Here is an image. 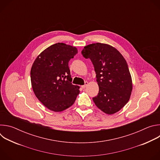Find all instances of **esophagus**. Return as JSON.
Segmentation results:
<instances>
[{"label": "esophagus", "mask_w": 160, "mask_h": 160, "mask_svg": "<svg viewBox=\"0 0 160 160\" xmlns=\"http://www.w3.org/2000/svg\"><path fill=\"white\" fill-rule=\"evenodd\" d=\"M87 85H88V82H85V84H84L83 85H82V88H85L87 86Z\"/></svg>", "instance_id": "obj_1"}]
</instances>
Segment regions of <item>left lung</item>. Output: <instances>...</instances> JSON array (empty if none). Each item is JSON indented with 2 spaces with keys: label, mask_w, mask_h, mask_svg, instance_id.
<instances>
[{
  "label": "left lung",
  "mask_w": 160,
  "mask_h": 160,
  "mask_svg": "<svg viewBox=\"0 0 160 160\" xmlns=\"http://www.w3.org/2000/svg\"><path fill=\"white\" fill-rule=\"evenodd\" d=\"M82 54L92 61L96 73L99 90L92 98L95 104L108 115L118 112L128 102L132 90L126 60L117 49L101 43L85 46Z\"/></svg>",
  "instance_id": "1"
}]
</instances>
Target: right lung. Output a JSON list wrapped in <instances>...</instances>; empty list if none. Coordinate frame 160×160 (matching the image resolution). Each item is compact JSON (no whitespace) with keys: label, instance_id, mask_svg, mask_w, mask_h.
Instances as JSON below:
<instances>
[{"label":"right lung","instance_id":"add662e5","mask_svg":"<svg viewBox=\"0 0 160 160\" xmlns=\"http://www.w3.org/2000/svg\"><path fill=\"white\" fill-rule=\"evenodd\" d=\"M78 53L75 47L57 43L42 51L32 66V88L37 99L49 109L59 112L72 106L80 93L72 83L68 62Z\"/></svg>","mask_w":160,"mask_h":160}]
</instances>
